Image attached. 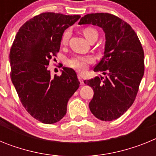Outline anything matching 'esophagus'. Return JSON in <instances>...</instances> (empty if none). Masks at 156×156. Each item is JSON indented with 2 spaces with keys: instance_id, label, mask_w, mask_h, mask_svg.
<instances>
[{
  "instance_id": "esophagus-1",
  "label": "esophagus",
  "mask_w": 156,
  "mask_h": 156,
  "mask_svg": "<svg viewBox=\"0 0 156 156\" xmlns=\"http://www.w3.org/2000/svg\"><path fill=\"white\" fill-rule=\"evenodd\" d=\"M78 79H79V80H80V83L81 84H83V83H83V79L82 76H80V75H78Z\"/></svg>"
}]
</instances>
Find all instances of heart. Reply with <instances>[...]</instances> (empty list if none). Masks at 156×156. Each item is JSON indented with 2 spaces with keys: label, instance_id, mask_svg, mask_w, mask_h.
<instances>
[{
  "label": "heart",
  "instance_id": "1",
  "mask_svg": "<svg viewBox=\"0 0 156 156\" xmlns=\"http://www.w3.org/2000/svg\"><path fill=\"white\" fill-rule=\"evenodd\" d=\"M83 35L86 37L87 41L90 39V37H93L94 35H98L97 31L93 28H85L83 31ZM70 37V31L69 30H66L64 34H62L61 39V43L62 44H66L68 42L69 39ZM94 62V59L91 57H87V56L82 55H76L74 57L71 58L68 60V65L71 68L77 70L80 72H83L87 68V65L92 63Z\"/></svg>",
  "mask_w": 156,
  "mask_h": 156
}]
</instances>
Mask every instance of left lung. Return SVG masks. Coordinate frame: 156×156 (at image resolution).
<instances>
[{
    "label": "left lung",
    "instance_id": "obj_1",
    "mask_svg": "<svg viewBox=\"0 0 156 156\" xmlns=\"http://www.w3.org/2000/svg\"><path fill=\"white\" fill-rule=\"evenodd\" d=\"M92 24L105 36L104 56L94 69L105 78L96 76L84 83L93 88L89 108L102 121L118 119L135 100L144 72V51L137 34L128 23L108 13L88 14L79 25Z\"/></svg>",
    "mask_w": 156,
    "mask_h": 156
}]
</instances>
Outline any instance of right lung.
<instances>
[{
	"label": "right lung",
	"mask_w": 156,
	"mask_h": 156,
	"mask_svg": "<svg viewBox=\"0 0 156 156\" xmlns=\"http://www.w3.org/2000/svg\"><path fill=\"white\" fill-rule=\"evenodd\" d=\"M80 16L40 14L22 26L11 48V79L22 104L36 119L46 124L61 120L67 103L79 88L76 72L63 67L51 76L49 61L59 51L65 30Z\"/></svg>",
	"instance_id": "1"
}]
</instances>
